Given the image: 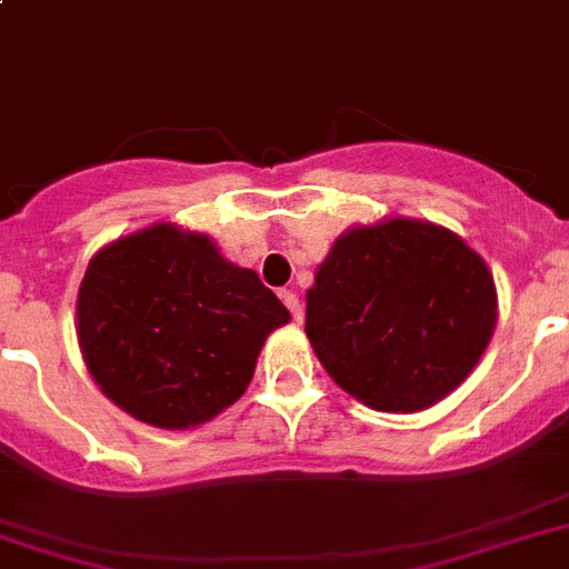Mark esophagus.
Instances as JSON below:
<instances>
[{
	"mask_svg": "<svg viewBox=\"0 0 569 569\" xmlns=\"http://www.w3.org/2000/svg\"><path fill=\"white\" fill-rule=\"evenodd\" d=\"M280 298H283V303L286 307H289V312H292V318L295 321H303V309H300V298L298 295L292 292V289H283V292H280Z\"/></svg>",
	"mask_w": 569,
	"mask_h": 569,
	"instance_id": "1",
	"label": "esophagus"
}]
</instances>
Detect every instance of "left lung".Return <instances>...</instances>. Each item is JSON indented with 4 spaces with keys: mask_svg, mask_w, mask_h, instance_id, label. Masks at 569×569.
<instances>
[{
    "mask_svg": "<svg viewBox=\"0 0 569 569\" xmlns=\"http://www.w3.org/2000/svg\"><path fill=\"white\" fill-rule=\"evenodd\" d=\"M498 323L489 266L460 233L410 217L352 226L307 292V338L338 388L373 410L442 402Z\"/></svg>",
    "mask_w": 569,
    "mask_h": 569,
    "instance_id": "obj_1",
    "label": "left lung"
}]
</instances>
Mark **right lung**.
<instances>
[{
  "label": "right lung",
  "mask_w": 569,
  "mask_h": 569,
  "mask_svg": "<svg viewBox=\"0 0 569 569\" xmlns=\"http://www.w3.org/2000/svg\"><path fill=\"white\" fill-rule=\"evenodd\" d=\"M289 309L208 233L156 222L107 242L78 292L86 370L138 422L188 431L231 408Z\"/></svg>",
  "instance_id": "right-lung-1"
}]
</instances>
